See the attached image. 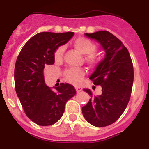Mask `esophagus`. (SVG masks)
Returning <instances> with one entry per match:
<instances>
[{
    "label": "esophagus",
    "mask_w": 149,
    "mask_h": 149,
    "mask_svg": "<svg viewBox=\"0 0 149 149\" xmlns=\"http://www.w3.org/2000/svg\"><path fill=\"white\" fill-rule=\"evenodd\" d=\"M76 90H77V93H79V92H80L82 91V88H79V87H76Z\"/></svg>",
    "instance_id": "34e87169"
}]
</instances>
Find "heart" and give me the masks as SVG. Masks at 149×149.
<instances>
[{
  "label": "heart",
  "mask_w": 149,
  "mask_h": 149,
  "mask_svg": "<svg viewBox=\"0 0 149 149\" xmlns=\"http://www.w3.org/2000/svg\"><path fill=\"white\" fill-rule=\"evenodd\" d=\"M73 46L77 51L85 55V61L90 65L96 67L100 63L99 57L95 55L97 46L93 42L86 38H78L73 42ZM64 47L60 46L56 49L54 54V61L57 63H61L63 61ZM86 75V71L83 69L70 68L65 71L64 77L67 82L72 84L79 85L82 81V79Z\"/></svg>",
  "instance_id": "obj_1"
}]
</instances>
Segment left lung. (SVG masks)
Here are the masks:
<instances>
[{"label":"left lung","instance_id":"left-lung-1","mask_svg":"<svg viewBox=\"0 0 149 149\" xmlns=\"http://www.w3.org/2000/svg\"><path fill=\"white\" fill-rule=\"evenodd\" d=\"M85 35L98 41L106 54L89 77L95 86H102V93L92 96L91 91L85 88L92 98L82 107V114L95 127H106L119 119L128 104L134 78L133 65L127 47L111 32Z\"/></svg>","mask_w":149,"mask_h":149}]
</instances>
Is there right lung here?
<instances>
[{"mask_svg":"<svg viewBox=\"0 0 149 149\" xmlns=\"http://www.w3.org/2000/svg\"><path fill=\"white\" fill-rule=\"evenodd\" d=\"M72 32L36 34L25 44L14 70L15 88L27 117L39 126H50L63 116L65 104L76 95L72 85L61 83L52 89L45 83L43 70L54 63V54L73 36Z\"/></svg>","mask_w":149,"mask_h":149,"instance_id":"add662e5","label":"right lung"}]
</instances>
